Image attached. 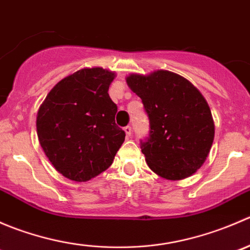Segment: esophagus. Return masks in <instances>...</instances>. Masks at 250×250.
Listing matches in <instances>:
<instances>
[{
	"instance_id": "esophagus-1",
	"label": "esophagus",
	"mask_w": 250,
	"mask_h": 250,
	"mask_svg": "<svg viewBox=\"0 0 250 250\" xmlns=\"http://www.w3.org/2000/svg\"><path fill=\"white\" fill-rule=\"evenodd\" d=\"M125 135H127V137H130V135H132V127H130V125L125 127Z\"/></svg>"
}]
</instances>
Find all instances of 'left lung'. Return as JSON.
I'll use <instances>...</instances> for the list:
<instances>
[{
	"instance_id": "obj_1",
	"label": "left lung",
	"mask_w": 250,
	"mask_h": 250,
	"mask_svg": "<svg viewBox=\"0 0 250 250\" xmlns=\"http://www.w3.org/2000/svg\"><path fill=\"white\" fill-rule=\"evenodd\" d=\"M148 117L150 133L140 140L147 166L167 180H181L202 167L214 140L210 109L186 78L166 70L127 77Z\"/></svg>"
}]
</instances>
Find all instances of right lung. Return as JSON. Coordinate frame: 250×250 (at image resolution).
Here are the masks:
<instances>
[{"label": "right lung", "mask_w": 250, "mask_h": 250, "mask_svg": "<svg viewBox=\"0 0 250 250\" xmlns=\"http://www.w3.org/2000/svg\"><path fill=\"white\" fill-rule=\"evenodd\" d=\"M115 74L81 69L53 87L37 112L40 144L53 167L70 180H90L112 165L125 133L115 122L109 87Z\"/></svg>", "instance_id": "right-lung-1"}]
</instances>
